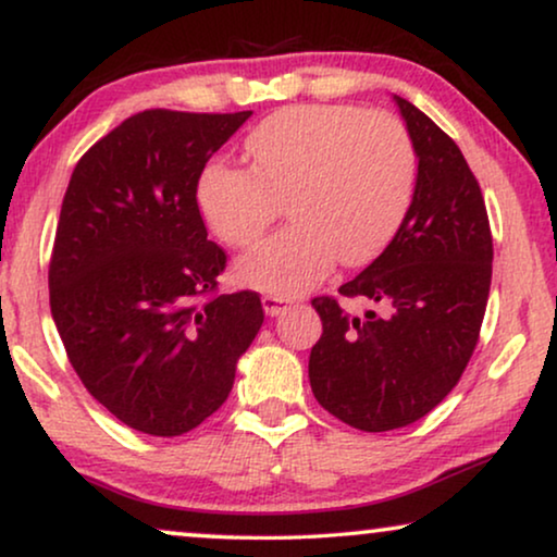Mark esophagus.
<instances>
[{
  "label": "esophagus",
  "instance_id": "obj_1",
  "mask_svg": "<svg viewBox=\"0 0 557 557\" xmlns=\"http://www.w3.org/2000/svg\"><path fill=\"white\" fill-rule=\"evenodd\" d=\"M286 307H288V299H286V296H278V294H263V309H265V314H269V317H278V314H284Z\"/></svg>",
  "mask_w": 557,
  "mask_h": 557
}]
</instances>
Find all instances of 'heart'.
Masks as SVG:
<instances>
[{"label":"heart","mask_w":557,"mask_h":557,"mask_svg":"<svg viewBox=\"0 0 557 557\" xmlns=\"http://www.w3.org/2000/svg\"><path fill=\"white\" fill-rule=\"evenodd\" d=\"M248 166L212 162L197 182L202 218L220 240L253 248L281 212L294 223L243 258V281L273 294H299L337 258H375L413 200L418 159L398 116L347 103L288 106L246 139Z\"/></svg>","instance_id":"heart-1"}]
</instances>
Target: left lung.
I'll list each match as a JSON object with an SVG mask.
<instances>
[{
  "label": "left lung",
  "mask_w": 557,
  "mask_h": 557,
  "mask_svg": "<svg viewBox=\"0 0 557 557\" xmlns=\"http://www.w3.org/2000/svg\"><path fill=\"white\" fill-rule=\"evenodd\" d=\"M418 154L413 202L383 253L339 286L380 311L347 314L317 296L322 337L309 355L319 406L352 429H403L431 413L474 355L492 284L484 195L461 149L406 98L395 96Z\"/></svg>",
  "instance_id": "1"
}]
</instances>
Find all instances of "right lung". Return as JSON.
I'll return each instance as SVG.
<instances>
[{
    "label": "right lung",
    "mask_w": 557,
    "mask_h": 557,
    "mask_svg": "<svg viewBox=\"0 0 557 557\" xmlns=\"http://www.w3.org/2000/svg\"><path fill=\"white\" fill-rule=\"evenodd\" d=\"M250 111L147 109L75 164L50 256V311L86 391L128 429L182 436L231 395L263 324L256 292L218 294L197 182Z\"/></svg>",
    "instance_id": "right-lung-1"
}]
</instances>
